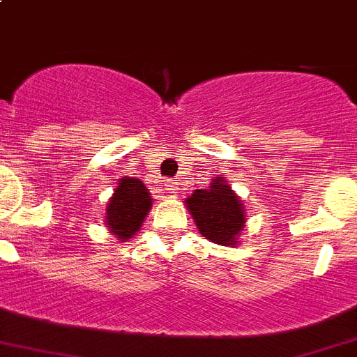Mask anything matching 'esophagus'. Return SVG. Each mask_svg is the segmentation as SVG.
I'll return each instance as SVG.
<instances>
[{"mask_svg":"<svg viewBox=\"0 0 357 357\" xmlns=\"http://www.w3.org/2000/svg\"><path fill=\"white\" fill-rule=\"evenodd\" d=\"M166 189H168L169 192H175V191H176V185H175V182H172V181H166Z\"/></svg>","mask_w":357,"mask_h":357,"instance_id":"1","label":"esophagus"}]
</instances>
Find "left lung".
<instances>
[{
    "label": "left lung",
    "mask_w": 357,
    "mask_h": 357,
    "mask_svg": "<svg viewBox=\"0 0 357 357\" xmlns=\"http://www.w3.org/2000/svg\"><path fill=\"white\" fill-rule=\"evenodd\" d=\"M185 207L205 238L221 246H237L238 235L246 223V212L225 176L212 178L208 188L196 189L185 198Z\"/></svg>",
    "instance_id": "1"
}]
</instances>
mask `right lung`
<instances>
[{
    "instance_id": "right-lung-1",
    "label": "right lung",
    "mask_w": 357,
    "mask_h": 357,
    "mask_svg": "<svg viewBox=\"0 0 357 357\" xmlns=\"http://www.w3.org/2000/svg\"><path fill=\"white\" fill-rule=\"evenodd\" d=\"M152 207V196L139 178L123 176L106 208V225L111 234L126 243L142 228Z\"/></svg>"
}]
</instances>
